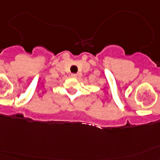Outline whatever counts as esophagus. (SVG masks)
<instances>
[{
    "label": "esophagus",
    "mask_w": 160,
    "mask_h": 160,
    "mask_svg": "<svg viewBox=\"0 0 160 160\" xmlns=\"http://www.w3.org/2000/svg\"><path fill=\"white\" fill-rule=\"evenodd\" d=\"M77 76L78 75L76 74V73H72V74H71V77L72 78H77Z\"/></svg>",
    "instance_id": "1"
}]
</instances>
